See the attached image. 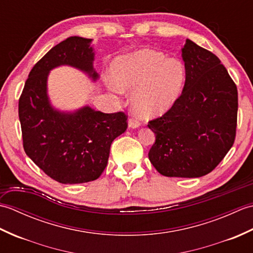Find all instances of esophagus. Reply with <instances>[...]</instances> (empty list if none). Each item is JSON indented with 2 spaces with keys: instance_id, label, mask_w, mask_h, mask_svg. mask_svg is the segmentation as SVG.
<instances>
[{
  "instance_id": "esophagus-1",
  "label": "esophagus",
  "mask_w": 253,
  "mask_h": 253,
  "mask_svg": "<svg viewBox=\"0 0 253 253\" xmlns=\"http://www.w3.org/2000/svg\"><path fill=\"white\" fill-rule=\"evenodd\" d=\"M140 122L139 121H137L136 118H129V120H128V126H129L130 128H138V127H140Z\"/></svg>"
}]
</instances>
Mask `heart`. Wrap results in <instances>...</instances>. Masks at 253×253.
Returning a JSON list of instances; mask_svg holds the SVG:
<instances>
[{
    "label": "heart",
    "instance_id": "heart-1",
    "mask_svg": "<svg viewBox=\"0 0 253 253\" xmlns=\"http://www.w3.org/2000/svg\"><path fill=\"white\" fill-rule=\"evenodd\" d=\"M112 78L120 91H133L131 106L139 116L150 118L170 109L184 88L186 69L177 58L153 50H140L118 57Z\"/></svg>",
    "mask_w": 253,
    "mask_h": 253
}]
</instances>
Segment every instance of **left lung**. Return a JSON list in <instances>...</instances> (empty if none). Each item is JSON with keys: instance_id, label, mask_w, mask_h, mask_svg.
Here are the masks:
<instances>
[{"instance_id": "obj_1", "label": "left lung", "mask_w": 253, "mask_h": 253, "mask_svg": "<svg viewBox=\"0 0 253 253\" xmlns=\"http://www.w3.org/2000/svg\"><path fill=\"white\" fill-rule=\"evenodd\" d=\"M186 80L173 106L150 121L155 133L149 160L168 177H201L212 171L233 147L238 92L219 58L187 39L181 49Z\"/></svg>"}]
</instances>
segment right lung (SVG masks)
I'll return each mask as SVG.
<instances>
[{
	"label": "right lung",
	"instance_id": "1",
	"mask_svg": "<svg viewBox=\"0 0 253 253\" xmlns=\"http://www.w3.org/2000/svg\"><path fill=\"white\" fill-rule=\"evenodd\" d=\"M91 39L69 37L53 46L32 67L19 98L18 115L26 154L61 184L98 179L106 168L113 140L127 129L123 112L102 113L90 106L61 112L50 103L47 76L51 69L68 65L99 78L93 69Z\"/></svg>",
	"mask_w": 253,
	"mask_h": 253
}]
</instances>
